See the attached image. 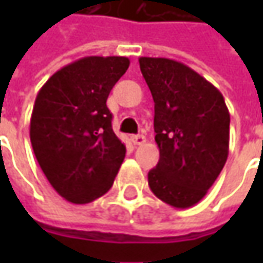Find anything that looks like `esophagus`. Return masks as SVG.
<instances>
[{"label": "esophagus", "mask_w": 263, "mask_h": 263, "mask_svg": "<svg viewBox=\"0 0 263 263\" xmlns=\"http://www.w3.org/2000/svg\"><path fill=\"white\" fill-rule=\"evenodd\" d=\"M132 142H133V145H143L146 142V139L143 135H135V136H132Z\"/></svg>", "instance_id": "obj_1"}]
</instances>
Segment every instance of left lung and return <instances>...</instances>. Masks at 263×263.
I'll return each instance as SVG.
<instances>
[{
    "label": "left lung",
    "mask_w": 263,
    "mask_h": 263,
    "mask_svg": "<svg viewBox=\"0 0 263 263\" xmlns=\"http://www.w3.org/2000/svg\"><path fill=\"white\" fill-rule=\"evenodd\" d=\"M155 102L157 167L147 174L154 195L174 208L196 205L226 165L230 112L224 96L195 70L170 58H139Z\"/></svg>",
    "instance_id": "obj_1"
}]
</instances>
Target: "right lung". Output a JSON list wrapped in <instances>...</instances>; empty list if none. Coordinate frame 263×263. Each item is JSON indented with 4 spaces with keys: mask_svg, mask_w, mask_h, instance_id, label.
Segmentation results:
<instances>
[{
    "mask_svg": "<svg viewBox=\"0 0 263 263\" xmlns=\"http://www.w3.org/2000/svg\"><path fill=\"white\" fill-rule=\"evenodd\" d=\"M128 66L126 57H85L54 73L36 96L32 147L51 186L71 203L105 195L126 157L106 99Z\"/></svg>",
    "mask_w": 263,
    "mask_h": 263,
    "instance_id": "right-lung-1",
    "label": "right lung"
}]
</instances>
